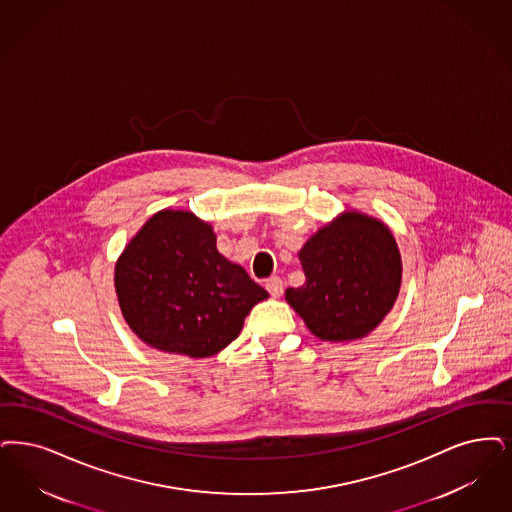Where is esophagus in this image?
<instances>
[{
	"label": "esophagus",
	"instance_id": "1",
	"mask_svg": "<svg viewBox=\"0 0 512 512\" xmlns=\"http://www.w3.org/2000/svg\"><path fill=\"white\" fill-rule=\"evenodd\" d=\"M266 291L270 293V297L278 299L284 293V282L278 276H270L265 282Z\"/></svg>",
	"mask_w": 512,
	"mask_h": 512
}]
</instances>
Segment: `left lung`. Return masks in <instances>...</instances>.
I'll return each instance as SVG.
<instances>
[{
	"label": "left lung",
	"instance_id": "8db88e82",
	"mask_svg": "<svg viewBox=\"0 0 512 512\" xmlns=\"http://www.w3.org/2000/svg\"><path fill=\"white\" fill-rule=\"evenodd\" d=\"M307 282L286 289L287 303L324 341L368 335L389 314L402 282L389 228L347 213L318 230L299 253Z\"/></svg>",
	"mask_w": 512,
	"mask_h": 512
}]
</instances>
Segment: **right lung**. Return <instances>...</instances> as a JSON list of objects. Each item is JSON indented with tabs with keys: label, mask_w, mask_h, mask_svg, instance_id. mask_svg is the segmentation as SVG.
<instances>
[{
	"label": "right lung",
	"mask_w": 512,
	"mask_h": 512,
	"mask_svg": "<svg viewBox=\"0 0 512 512\" xmlns=\"http://www.w3.org/2000/svg\"><path fill=\"white\" fill-rule=\"evenodd\" d=\"M123 318L146 345L205 358L232 343L268 297L217 251L211 226L188 211L156 213L116 265Z\"/></svg>",
	"instance_id": "1"
}]
</instances>
